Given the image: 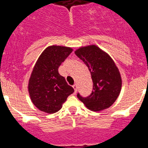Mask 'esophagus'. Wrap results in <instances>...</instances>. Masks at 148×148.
I'll return each instance as SVG.
<instances>
[{
    "instance_id": "obj_1",
    "label": "esophagus",
    "mask_w": 148,
    "mask_h": 148,
    "mask_svg": "<svg viewBox=\"0 0 148 148\" xmlns=\"http://www.w3.org/2000/svg\"><path fill=\"white\" fill-rule=\"evenodd\" d=\"M73 89H74V90H75V92H77V89H78L76 84H74L73 85Z\"/></svg>"
}]
</instances>
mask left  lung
I'll list each match as a JSON object with an SVG mask.
<instances>
[{"instance_id":"left-lung-1","label":"left lung","mask_w":148,"mask_h":148,"mask_svg":"<svg viewBox=\"0 0 148 148\" xmlns=\"http://www.w3.org/2000/svg\"><path fill=\"white\" fill-rule=\"evenodd\" d=\"M88 67L92 80V91L83 97H77L92 111L110 108L118 98L121 87V78L114 61L104 51L95 45L81 47L75 52Z\"/></svg>"}]
</instances>
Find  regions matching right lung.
<instances>
[{"label":"right lung","mask_w":148,"mask_h":148,"mask_svg":"<svg viewBox=\"0 0 148 148\" xmlns=\"http://www.w3.org/2000/svg\"><path fill=\"white\" fill-rule=\"evenodd\" d=\"M73 49L61 46H51L40 55L29 81V92L32 103L47 113L58 112L74 89L68 85L58 67Z\"/></svg>","instance_id":"obj_1"}]
</instances>
